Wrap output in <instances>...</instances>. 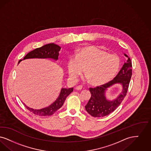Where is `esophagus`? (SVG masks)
Wrapping results in <instances>:
<instances>
[{
	"label": "esophagus",
	"mask_w": 151,
	"mask_h": 151,
	"mask_svg": "<svg viewBox=\"0 0 151 151\" xmlns=\"http://www.w3.org/2000/svg\"><path fill=\"white\" fill-rule=\"evenodd\" d=\"M82 88V85H79L76 87V90H81Z\"/></svg>",
	"instance_id": "esophagus-1"
}]
</instances>
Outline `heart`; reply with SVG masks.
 <instances>
[{
    "instance_id": "b5f03b06",
    "label": "heart",
    "mask_w": 151,
    "mask_h": 151,
    "mask_svg": "<svg viewBox=\"0 0 151 151\" xmlns=\"http://www.w3.org/2000/svg\"><path fill=\"white\" fill-rule=\"evenodd\" d=\"M119 65L117 55L107 53L95 46H86L77 50L75 54L69 57L67 69L70 78L74 82L85 69L86 78L92 84L100 85L114 77Z\"/></svg>"
}]
</instances>
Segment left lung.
Instances as JSON below:
<instances>
[{
    "label": "left lung",
    "mask_w": 151,
    "mask_h": 151,
    "mask_svg": "<svg viewBox=\"0 0 151 151\" xmlns=\"http://www.w3.org/2000/svg\"><path fill=\"white\" fill-rule=\"evenodd\" d=\"M124 55L127 60L114 78L104 85L90 88L91 96L86 105L85 109L93 117H103L108 116L120 105L126 95L132 76V63L130 58L125 53ZM116 84H121L122 90L116 99L110 100L106 96V91Z\"/></svg>",
    "instance_id": "obj_1"
}]
</instances>
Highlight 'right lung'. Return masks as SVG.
Segmentation results:
<instances>
[{
  "label": "right lung",
  "instance_id": "1",
  "mask_svg": "<svg viewBox=\"0 0 151 151\" xmlns=\"http://www.w3.org/2000/svg\"><path fill=\"white\" fill-rule=\"evenodd\" d=\"M61 49L60 46L55 45L53 43H51L40 48H37L33 51L28 53L22 60H20L19 61V64L22 60L28 59H51L56 61L58 60L59 51ZM73 91V88H62L57 99L48 106L40 109H36L30 108L25 105L26 108L32 111L35 115L40 116H49L60 109L65 100L67 96Z\"/></svg>",
  "mask_w": 151,
  "mask_h": 151
}]
</instances>
